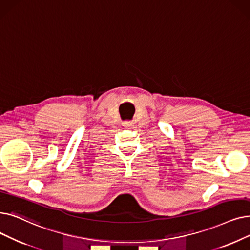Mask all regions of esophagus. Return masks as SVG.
<instances>
[{
    "label": "esophagus",
    "instance_id": "obj_1",
    "mask_svg": "<svg viewBox=\"0 0 250 250\" xmlns=\"http://www.w3.org/2000/svg\"><path fill=\"white\" fill-rule=\"evenodd\" d=\"M132 125H133V123H132V122H129V121H126V122H125V123H124V126L129 127V126H132Z\"/></svg>",
    "mask_w": 250,
    "mask_h": 250
}]
</instances>
